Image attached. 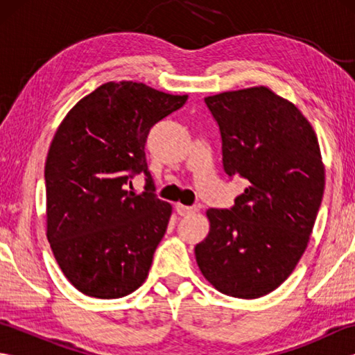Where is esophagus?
I'll return each instance as SVG.
<instances>
[{
  "mask_svg": "<svg viewBox=\"0 0 355 355\" xmlns=\"http://www.w3.org/2000/svg\"><path fill=\"white\" fill-rule=\"evenodd\" d=\"M175 210L178 215L186 216V215H192V214H197L198 212V207H191V206H183V205H177Z\"/></svg>",
  "mask_w": 355,
  "mask_h": 355,
  "instance_id": "obj_1",
  "label": "esophagus"
}]
</instances>
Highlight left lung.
Masks as SVG:
<instances>
[{"label": "left lung", "instance_id": "obj_1", "mask_svg": "<svg viewBox=\"0 0 355 355\" xmlns=\"http://www.w3.org/2000/svg\"><path fill=\"white\" fill-rule=\"evenodd\" d=\"M205 102L220 126L224 171L247 187L230 210H207L195 258L220 293L258 299L285 282L310 243L325 191L319 140L302 111L268 87Z\"/></svg>", "mask_w": 355, "mask_h": 355}]
</instances>
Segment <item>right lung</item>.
<instances>
[{"label": "right lung", "mask_w": 355, "mask_h": 355, "mask_svg": "<svg viewBox=\"0 0 355 355\" xmlns=\"http://www.w3.org/2000/svg\"><path fill=\"white\" fill-rule=\"evenodd\" d=\"M187 94L141 82H107L82 97L58 126L45 162L47 239L74 288L119 299L146 281L172 215L154 197L145 143L155 123L183 107ZM147 192L127 191L134 173Z\"/></svg>", "instance_id": "obj_1"}]
</instances>
